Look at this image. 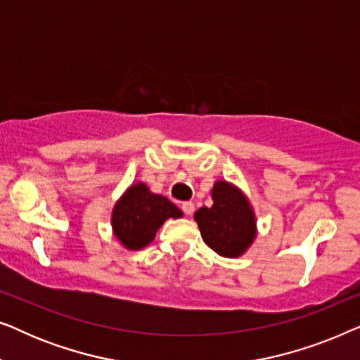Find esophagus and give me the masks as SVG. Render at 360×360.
<instances>
[{"instance_id":"1","label":"esophagus","mask_w":360,"mask_h":360,"mask_svg":"<svg viewBox=\"0 0 360 360\" xmlns=\"http://www.w3.org/2000/svg\"><path fill=\"white\" fill-rule=\"evenodd\" d=\"M181 210H184V213H185L186 216H190L191 213H193L195 205L191 203V201H185V203H181Z\"/></svg>"}]
</instances>
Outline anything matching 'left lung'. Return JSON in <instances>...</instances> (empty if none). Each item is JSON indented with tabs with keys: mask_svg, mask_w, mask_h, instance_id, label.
<instances>
[{
	"mask_svg": "<svg viewBox=\"0 0 360 360\" xmlns=\"http://www.w3.org/2000/svg\"><path fill=\"white\" fill-rule=\"evenodd\" d=\"M211 198L213 206H203L195 213L201 238L216 254L239 257L257 234L252 206L238 186L224 180L213 185Z\"/></svg>",
	"mask_w": 360,
	"mask_h": 360,
	"instance_id": "1",
	"label": "left lung"
}]
</instances>
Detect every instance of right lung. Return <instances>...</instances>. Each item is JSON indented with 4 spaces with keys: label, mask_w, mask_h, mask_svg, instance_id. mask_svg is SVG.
<instances>
[{
    "label": "right lung",
    "mask_w": 360,
    "mask_h": 360,
    "mask_svg": "<svg viewBox=\"0 0 360 360\" xmlns=\"http://www.w3.org/2000/svg\"><path fill=\"white\" fill-rule=\"evenodd\" d=\"M184 213L165 196L152 193L146 184L131 185L116 201L111 214L112 233L129 250H139L154 240L157 231L169 218Z\"/></svg>",
    "instance_id": "1"
}]
</instances>
